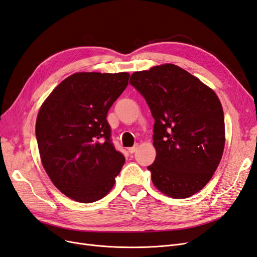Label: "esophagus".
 Returning <instances> with one entry per match:
<instances>
[{
	"instance_id": "34e87169",
	"label": "esophagus",
	"mask_w": 257,
	"mask_h": 257,
	"mask_svg": "<svg viewBox=\"0 0 257 257\" xmlns=\"http://www.w3.org/2000/svg\"><path fill=\"white\" fill-rule=\"evenodd\" d=\"M137 151V147L135 146V147H132V148H128V152L131 153V154H133V153H135Z\"/></svg>"
}]
</instances>
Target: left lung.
<instances>
[{
	"label": "left lung",
	"instance_id": "left-lung-1",
	"mask_svg": "<svg viewBox=\"0 0 257 257\" xmlns=\"http://www.w3.org/2000/svg\"><path fill=\"white\" fill-rule=\"evenodd\" d=\"M154 118L157 157L148 166L157 189L173 198L199 192L220 164L225 146L219 97L195 76L174 64L132 74Z\"/></svg>",
	"mask_w": 257,
	"mask_h": 257
}]
</instances>
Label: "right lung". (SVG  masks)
Segmentation results:
<instances>
[{
	"instance_id": "obj_1",
	"label": "right lung",
	"mask_w": 257,
	"mask_h": 257,
	"mask_svg": "<svg viewBox=\"0 0 257 257\" xmlns=\"http://www.w3.org/2000/svg\"><path fill=\"white\" fill-rule=\"evenodd\" d=\"M128 73H76L46 98L35 134L46 173L67 197L90 204L107 195L125 162L106 116Z\"/></svg>"
}]
</instances>
